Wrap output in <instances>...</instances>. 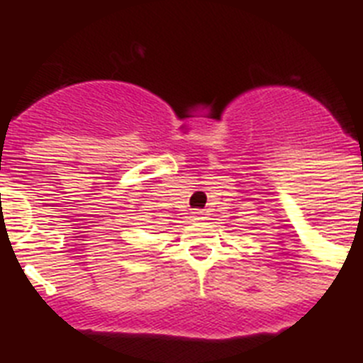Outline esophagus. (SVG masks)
Listing matches in <instances>:
<instances>
[{
	"label": "esophagus",
	"mask_w": 363,
	"mask_h": 363,
	"mask_svg": "<svg viewBox=\"0 0 363 363\" xmlns=\"http://www.w3.org/2000/svg\"><path fill=\"white\" fill-rule=\"evenodd\" d=\"M191 219L203 220L204 219V212H201V210H195V212H191Z\"/></svg>",
	"instance_id": "obj_1"
}]
</instances>
